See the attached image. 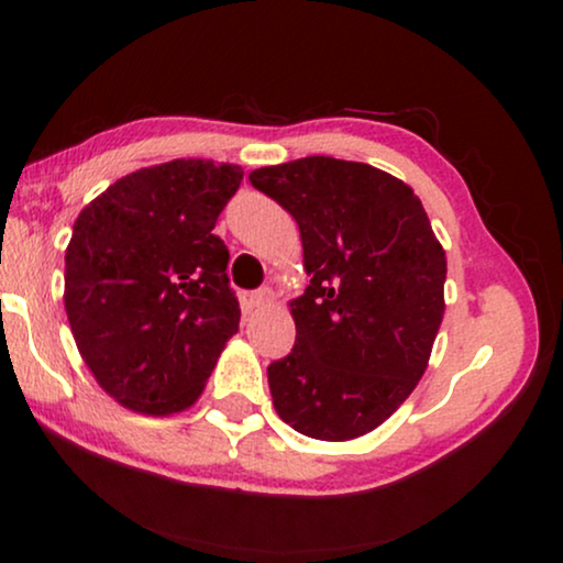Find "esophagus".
<instances>
[{"label": "esophagus", "instance_id": "esophagus-1", "mask_svg": "<svg viewBox=\"0 0 563 563\" xmlns=\"http://www.w3.org/2000/svg\"><path fill=\"white\" fill-rule=\"evenodd\" d=\"M274 302V291L268 289V287H261V289H256L251 295V305L253 307H266V305H272Z\"/></svg>", "mask_w": 563, "mask_h": 563}]
</instances>
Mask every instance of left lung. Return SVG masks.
I'll return each instance as SVG.
<instances>
[{"mask_svg":"<svg viewBox=\"0 0 563 563\" xmlns=\"http://www.w3.org/2000/svg\"><path fill=\"white\" fill-rule=\"evenodd\" d=\"M299 225L310 287L297 341L268 366L279 418L318 441L379 428L418 387L443 320L445 251L405 181L310 156L249 174Z\"/></svg>","mask_w":563,"mask_h":563,"instance_id":"obj_1","label":"left lung"}]
</instances>
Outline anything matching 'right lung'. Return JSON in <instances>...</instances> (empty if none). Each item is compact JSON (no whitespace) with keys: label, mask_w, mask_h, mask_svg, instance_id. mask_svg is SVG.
Wrapping results in <instances>:
<instances>
[{"label":"right lung","mask_w":563,"mask_h":563,"mask_svg":"<svg viewBox=\"0 0 563 563\" xmlns=\"http://www.w3.org/2000/svg\"><path fill=\"white\" fill-rule=\"evenodd\" d=\"M243 181L235 164L176 158L122 176L74 222L64 302L107 395L143 415L187 410L241 307L212 233Z\"/></svg>","instance_id":"obj_1"}]
</instances>
